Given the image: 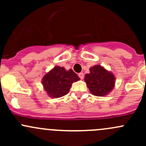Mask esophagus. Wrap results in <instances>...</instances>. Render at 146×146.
Returning <instances> with one entry per match:
<instances>
[{"label":"esophagus","instance_id":"obj_1","mask_svg":"<svg viewBox=\"0 0 146 146\" xmlns=\"http://www.w3.org/2000/svg\"><path fill=\"white\" fill-rule=\"evenodd\" d=\"M78 76H79V78H80L81 79V80H82V79L84 78V74H83V73H79Z\"/></svg>","mask_w":146,"mask_h":146}]
</instances>
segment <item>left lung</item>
<instances>
[{
    "label": "left lung",
    "instance_id": "obj_1",
    "mask_svg": "<svg viewBox=\"0 0 146 146\" xmlns=\"http://www.w3.org/2000/svg\"><path fill=\"white\" fill-rule=\"evenodd\" d=\"M84 80L91 93L98 97L108 95L114 89L115 84L114 74L100 65L91 67L90 73L85 75Z\"/></svg>",
    "mask_w": 146,
    "mask_h": 146
}]
</instances>
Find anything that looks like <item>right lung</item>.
Wrapping results in <instances>:
<instances>
[{"label": "right lung", "instance_id": "add662e5", "mask_svg": "<svg viewBox=\"0 0 146 146\" xmlns=\"http://www.w3.org/2000/svg\"><path fill=\"white\" fill-rule=\"evenodd\" d=\"M80 80L72 69L55 66L42 78L44 89L50 98H58L68 93L72 83Z\"/></svg>", "mask_w": 146, "mask_h": 146}]
</instances>
